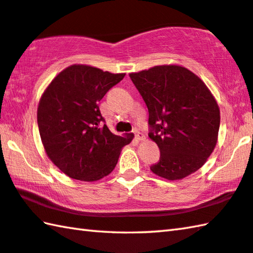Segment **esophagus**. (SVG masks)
<instances>
[{"label": "esophagus", "mask_w": 253, "mask_h": 253, "mask_svg": "<svg viewBox=\"0 0 253 253\" xmlns=\"http://www.w3.org/2000/svg\"><path fill=\"white\" fill-rule=\"evenodd\" d=\"M135 134V139L136 140H144L145 139V135L142 134L141 131H139L138 129H137V128H135L134 129V131H132Z\"/></svg>", "instance_id": "obj_1"}]
</instances>
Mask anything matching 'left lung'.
<instances>
[{
  "instance_id": "1",
  "label": "left lung",
  "mask_w": 253,
  "mask_h": 253,
  "mask_svg": "<svg viewBox=\"0 0 253 253\" xmlns=\"http://www.w3.org/2000/svg\"><path fill=\"white\" fill-rule=\"evenodd\" d=\"M129 76L148 108L149 138L160 150L150 170L168 180L198 170L214 149L220 126L218 104L205 83L177 65Z\"/></svg>"
}]
</instances>
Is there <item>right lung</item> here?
Returning a JSON list of instances; mask_svg holds the SVG:
<instances>
[{
    "label": "right lung",
    "instance_id": "add662e5",
    "mask_svg": "<svg viewBox=\"0 0 253 253\" xmlns=\"http://www.w3.org/2000/svg\"><path fill=\"white\" fill-rule=\"evenodd\" d=\"M124 77L72 65L42 95L38 108L41 139L48 158L68 177L99 180L114 170L122 148L131 141V136L114 135L99 111L100 99Z\"/></svg>",
    "mask_w": 253,
    "mask_h": 253
}]
</instances>
